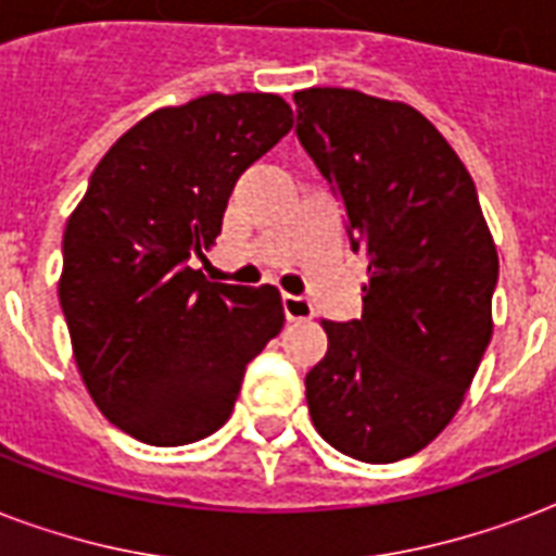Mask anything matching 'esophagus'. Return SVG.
I'll use <instances>...</instances> for the list:
<instances>
[{
    "label": "esophagus",
    "instance_id": "1",
    "mask_svg": "<svg viewBox=\"0 0 556 556\" xmlns=\"http://www.w3.org/2000/svg\"><path fill=\"white\" fill-rule=\"evenodd\" d=\"M282 308H286L288 320H312V317H314L312 303H308L305 296L286 294V296H282Z\"/></svg>",
    "mask_w": 556,
    "mask_h": 556
}]
</instances>
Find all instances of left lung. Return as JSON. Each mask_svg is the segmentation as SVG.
I'll return each instance as SVG.
<instances>
[{
  "instance_id": "8db88e82",
  "label": "left lung",
  "mask_w": 556,
  "mask_h": 556,
  "mask_svg": "<svg viewBox=\"0 0 556 556\" xmlns=\"http://www.w3.org/2000/svg\"><path fill=\"white\" fill-rule=\"evenodd\" d=\"M294 103L296 138L343 201L369 274L364 314L323 320L329 349L305 401L331 447L389 465L465 401L493 334L500 256L473 178L418 109L329 86Z\"/></svg>"
}]
</instances>
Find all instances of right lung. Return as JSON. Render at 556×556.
<instances>
[{
  "instance_id": "right-lung-1",
  "label": "right lung",
  "mask_w": 556,
  "mask_h": 556,
  "mask_svg": "<svg viewBox=\"0 0 556 556\" xmlns=\"http://www.w3.org/2000/svg\"><path fill=\"white\" fill-rule=\"evenodd\" d=\"M291 124L286 100L262 91L155 109L112 143L68 216L56 291L74 364L100 413L143 444L216 432L244 366L286 323L274 286L207 282L190 262Z\"/></svg>"
}]
</instances>
